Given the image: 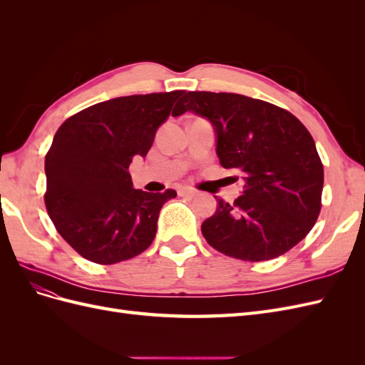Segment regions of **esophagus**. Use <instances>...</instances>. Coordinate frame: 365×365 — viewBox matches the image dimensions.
Returning a JSON list of instances; mask_svg holds the SVG:
<instances>
[{
  "label": "esophagus",
  "instance_id": "34e87169",
  "mask_svg": "<svg viewBox=\"0 0 365 365\" xmlns=\"http://www.w3.org/2000/svg\"><path fill=\"white\" fill-rule=\"evenodd\" d=\"M180 196H184V197H195V196H196V192L192 190V189H181V190H180Z\"/></svg>",
  "mask_w": 365,
  "mask_h": 365
}]
</instances>
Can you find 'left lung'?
<instances>
[{
	"instance_id": "1",
	"label": "left lung",
	"mask_w": 365,
	"mask_h": 365,
	"mask_svg": "<svg viewBox=\"0 0 365 365\" xmlns=\"http://www.w3.org/2000/svg\"><path fill=\"white\" fill-rule=\"evenodd\" d=\"M210 121L222 168L240 173L244 192L217 197L205 240L225 256L262 262L303 240L322 208L324 172L315 141L300 120L272 103L233 93L190 91L172 113Z\"/></svg>"
}]
</instances>
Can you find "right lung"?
Masks as SVG:
<instances>
[{
  "label": "right lung",
  "mask_w": 365,
  "mask_h": 365,
  "mask_svg": "<svg viewBox=\"0 0 365 365\" xmlns=\"http://www.w3.org/2000/svg\"><path fill=\"white\" fill-rule=\"evenodd\" d=\"M184 91L117 97L65 120L46 155V207L58 233L82 257L113 264L138 256L157 233L168 189H134L128 172L145 158Z\"/></svg>",
  "instance_id": "add662e5"
}]
</instances>
